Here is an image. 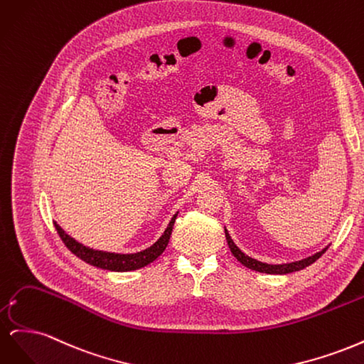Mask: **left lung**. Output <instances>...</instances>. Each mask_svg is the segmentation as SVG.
Instances as JSON below:
<instances>
[{
	"instance_id": "left-lung-1",
	"label": "left lung",
	"mask_w": 364,
	"mask_h": 364,
	"mask_svg": "<svg viewBox=\"0 0 364 364\" xmlns=\"http://www.w3.org/2000/svg\"><path fill=\"white\" fill-rule=\"evenodd\" d=\"M225 235H226V241H228V246L230 249V252H232V255L243 264V266H246L247 269L250 270H255V272H261V273H269V274H287V273H291V272H299L305 267L310 266V264H313L314 261H317L318 258H321L323 253L326 252V249L329 247L325 246L322 250H318L316 253H313V255L306 257V258H302L299 261H291V262H282V264H269V262H262V261H258L255 258H250L249 255H246L245 252H241L237 245L232 241V238H230L228 229L225 228Z\"/></svg>"
}]
</instances>
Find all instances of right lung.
Wrapping results in <instances>:
<instances>
[{
  "mask_svg": "<svg viewBox=\"0 0 364 364\" xmlns=\"http://www.w3.org/2000/svg\"><path fill=\"white\" fill-rule=\"evenodd\" d=\"M176 217H178V213H176L170 223L165 228L164 234L153 243L150 247L139 250L135 253H117V252H107V250H97L92 247H87L79 241L70 237L65 230L54 222V228H56L59 237L75 257H79L85 262L91 264L94 267L103 269V270H111V272H130V270H136L147 266V264L155 261L161 253L167 247L170 237H171V230L176 222Z\"/></svg>",
  "mask_w": 364,
  "mask_h": 364,
  "instance_id": "add662e5",
  "label": "right lung"
}]
</instances>
